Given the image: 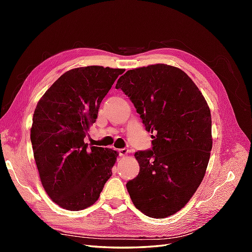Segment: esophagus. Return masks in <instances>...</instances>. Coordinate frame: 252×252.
I'll use <instances>...</instances> for the list:
<instances>
[{"instance_id":"1","label":"esophagus","mask_w":252,"mask_h":252,"mask_svg":"<svg viewBox=\"0 0 252 252\" xmlns=\"http://www.w3.org/2000/svg\"><path fill=\"white\" fill-rule=\"evenodd\" d=\"M130 153V151L127 148H121V149H119V155L121 157H125V156H126L127 154Z\"/></svg>"}]
</instances>
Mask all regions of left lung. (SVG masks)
Instances as JSON below:
<instances>
[{"mask_svg":"<svg viewBox=\"0 0 252 252\" xmlns=\"http://www.w3.org/2000/svg\"><path fill=\"white\" fill-rule=\"evenodd\" d=\"M134 104L153 147L135 153L140 172L126 183L144 215L180 211L205 176L212 148L211 114L192 80L180 68L156 63L127 70L116 84Z\"/></svg>","mask_w":252,"mask_h":252,"instance_id":"left-lung-1","label":"left lung"}]
</instances>
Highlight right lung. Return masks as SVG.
Wrapping results in <instances>:
<instances>
[{"mask_svg": "<svg viewBox=\"0 0 252 252\" xmlns=\"http://www.w3.org/2000/svg\"><path fill=\"white\" fill-rule=\"evenodd\" d=\"M123 69L74 68L53 83L37 103L30 138L40 179L58 206L79 211L98 199L118 153L84 143L101 100Z\"/></svg>", "mask_w": 252, "mask_h": 252, "instance_id": "obj_1", "label": "right lung"}]
</instances>
